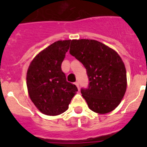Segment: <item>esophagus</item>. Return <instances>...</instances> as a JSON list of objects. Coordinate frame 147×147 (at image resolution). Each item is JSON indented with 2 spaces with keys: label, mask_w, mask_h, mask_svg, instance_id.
I'll list each match as a JSON object with an SVG mask.
<instances>
[{
  "label": "esophagus",
  "mask_w": 147,
  "mask_h": 147,
  "mask_svg": "<svg viewBox=\"0 0 147 147\" xmlns=\"http://www.w3.org/2000/svg\"><path fill=\"white\" fill-rule=\"evenodd\" d=\"M75 85H76V87L78 88V89H80V83H79V82H75Z\"/></svg>",
  "instance_id": "34e87169"
}]
</instances>
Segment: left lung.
Segmentation results:
<instances>
[{"mask_svg": "<svg viewBox=\"0 0 147 147\" xmlns=\"http://www.w3.org/2000/svg\"><path fill=\"white\" fill-rule=\"evenodd\" d=\"M70 54L86 68L88 86L81 93L93 112H111L124 96L127 72L120 56L113 49L94 40H73Z\"/></svg>", "mask_w": 147, "mask_h": 147, "instance_id": "obj_1", "label": "left lung"}]
</instances>
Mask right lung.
Segmentation results:
<instances>
[{"label":"right lung","mask_w":147,"mask_h":147,"mask_svg":"<svg viewBox=\"0 0 147 147\" xmlns=\"http://www.w3.org/2000/svg\"><path fill=\"white\" fill-rule=\"evenodd\" d=\"M71 40H59L39 53L31 62L26 85L31 100L40 112L57 115L67 110L78 89L66 80L61 65Z\"/></svg>","instance_id":"obj_1"}]
</instances>
